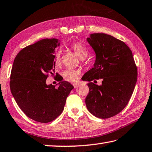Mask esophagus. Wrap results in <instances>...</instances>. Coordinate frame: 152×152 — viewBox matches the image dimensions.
Returning a JSON list of instances; mask_svg holds the SVG:
<instances>
[{"label": "esophagus", "instance_id": "1", "mask_svg": "<svg viewBox=\"0 0 152 152\" xmlns=\"http://www.w3.org/2000/svg\"><path fill=\"white\" fill-rule=\"evenodd\" d=\"M79 85H80V83H73V86L75 88L78 87Z\"/></svg>", "mask_w": 152, "mask_h": 152}]
</instances>
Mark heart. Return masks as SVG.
<instances>
[{"label":"heart","instance_id":"b5f03b06","mask_svg":"<svg viewBox=\"0 0 152 152\" xmlns=\"http://www.w3.org/2000/svg\"><path fill=\"white\" fill-rule=\"evenodd\" d=\"M71 49L73 50L76 55L81 59H85L88 56V50L82 43L75 42L71 45ZM55 64L59 65L61 64V56L59 53H57L55 56ZM80 71L77 69H67L62 73V76L65 81L74 83L79 78Z\"/></svg>","mask_w":152,"mask_h":152}]
</instances>
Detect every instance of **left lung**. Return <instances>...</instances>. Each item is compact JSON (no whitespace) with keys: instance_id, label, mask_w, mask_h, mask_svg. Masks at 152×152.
I'll return each instance as SVG.
<instances>
[{"instance_id":"1","label":"left lung","mask_w":152,"mask_h":152,"mask_svg":"<svg viewBox=\"0 0 152 152\" xmlns=\"http://www.w3.org/2000/svg\"><path fill=\"white\" fill-rule=\"evenodd\" d=\"M87 40L96 59L81 78L90 81L86 106L97 118H110L124 109L134 90L138 71L132 52L124 42L106 34H92ZM99 78L103 79L101 86L91 82Z\"/></svg>"}]
</instances>
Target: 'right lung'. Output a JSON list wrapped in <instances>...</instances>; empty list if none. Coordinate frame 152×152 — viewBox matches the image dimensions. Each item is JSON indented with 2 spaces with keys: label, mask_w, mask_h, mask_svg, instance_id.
Instances as JSON below:
<instances>
[{
  "label": "right lung",
  "mask_w": 152,
  "mask_h": 152,
  "mask_svg": "<svg viewBox=\"0 0 152 152\" xmlns=\"http://www.w3.org/2000/svg\"><path fill=\"white\" fill-rule=\"evenodd\" d=\"M59 45L58 39H43L23 48L14 60L11 93L23 113L36 122L48 123L58 117L74 88L62 79L58 88L46 84L48 75H54L56 48Z\"/></svg>",
  "instance_id": "add662e5"
}]
</instances>
